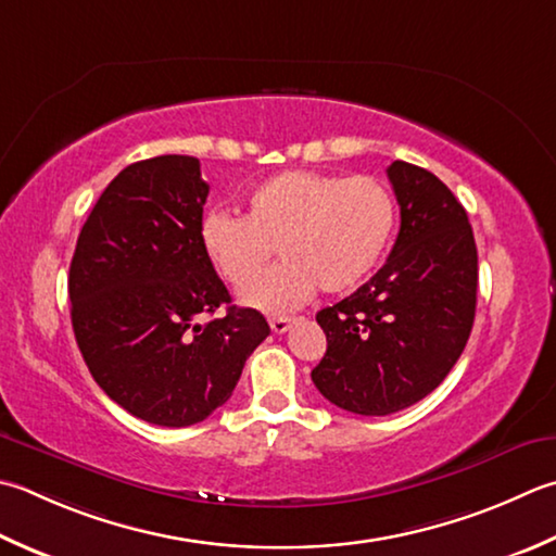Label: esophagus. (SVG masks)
Segmentation results:
<instances>
[{"label":"esophagus","instance_id":"1","mask_svg":"<svg viewBox=\"0 0 556 556\" xmlns=\"http://www.w3.org/2000/svg\"><path fill=\"white\" fill-rule=\"evenodd\" d=\"M291 318H271L269 320V328H271V332H277V334H285L289 328H291Z\"/></svg>","mask_w":556,"mask_h":556}]
</instances>
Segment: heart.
I'll list each match as a JSON object with an SVG mask.
<instances>
[{
	"instance_id": "1",
	"label": "heart",
	"mask_w": 556,
	"mask_h": 556,
	"mask_svg": "<svg viewBox=\"0 0 556 556\" xmlns=\"http://www.w3.org/2000/svg\"><path fill=\"white\" fill-rule=\"evenodd\" d=\"M245 216L210 212L200 226L206 260L243 289L274 252L286 257L241 293L250 308L287 313L315 289L342 293L362 285L383 260L395 231V200L368 176L320 170L277 173L248 192Z\"/></svg>"
}]
</instances>
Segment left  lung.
Masks as SVG:
<instances>
[{
    "label": "left lung",
    "instance_id": "1",
    "mask_svg": "<svg viewBox=\"0 0 556 556\" xmlns=\"http://www.w3.org/2000/svg\"><path fill=\"white\" fill-rule=\"evenodd\" d=\"M400 233L388 263L315 320L328 352L313 383L332 405L386 417L441 386L472 332L477 245L455 194L419 166H388Z\"/></svg>",
    "mask_w": 556,
    "mask_h": 556
}]
</instances>
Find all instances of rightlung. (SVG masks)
Masks as SVG:
<instances>
[{
    "instance_id": "1",
    "label": "right lung",
    "mask_w": 556,
    "mask_h": 556,
    "mask_svg": "<svg viewBox=\"0 0 556 556\" xmlns=\"http://www.w3.org/2000/svg\"><path fill=\"white\" fill-rule=\"evenodd\" d=\"M210 185L194 156L166 154L117 173L86 219L70 265L72 328L103 393L156 427H190L231 397L269 334L231 306L200 243ZM227 313L210 324L200 312Z\"/></svg>"
}]
</instances>
